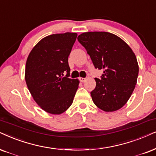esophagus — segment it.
Returning <instances> with one entry per match:
<instances>
[{
  "label": "esophagus",
  "instance_id": "esophagus-1",
  "mask_svg": "<svg viewBox=\"0 0 156 156\" xmlns=\"http://www.w3.org/2000/svg\"><path fill=\"white\" fill-rule=\"evenodd\" d=\"M86 78H79V80L80 82H84L85 80H86Z\"/></svg>",
  "mask_w": 156,
  "mask_h": 156
}]
</instances>
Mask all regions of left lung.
<instances>
[{
	"label": "left lung",
	"mask_w": 156,
	"mask_h": 156,
	"mask_svg": "<svg viewBox=\"0 0 156 156\" xmlns=\"http://www.w3.org/2000/svg\"><path fill=\"white\" fill-rule=\"evenodd\" d=\"M78 40L95 68L104 70L100 79L95 78L96 88L90 92L94 103L106 112L121 109L137 83L139 66L135 53L121 38L106 31L83 33Z\"/></svg>",
	"instance_id": "1"
}]
</instances>
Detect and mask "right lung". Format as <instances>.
Masks as SVG:
<instances>
[{"label":"right lung","mask_w":156,"mask_h":156,"mask_svg":"<svg viewBox=\"0 0 156 156\" xmlns=\"http://www.w3.org/2000/svg\"><path fill=\"white\" fill-rule=\"evenodd\" d=\"M77 35L66 32L45 37L35 45L27 58V87L36 103L50 114L66 112L71 106L78 88L79 80L68 78V56Z\"/></svg>","instance_id":"add662e5"}]
</instances>
